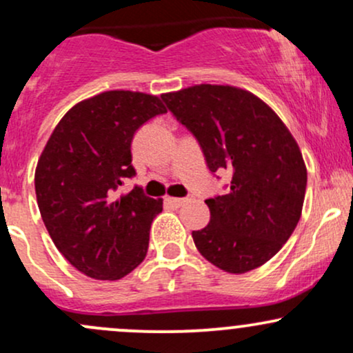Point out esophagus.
<instances>
[{
  "label": "esophagus",
  "mask_w": 353,
  "mask_h": 353,
  "mask_svg": "<svg viewBox=\"0 0 353 353\" xmlns=\"http://www.w3.org/2000/svg\"><path fill=\"white\" fill-rule=\"evenodd\" d=\"M189 201H190L189 197H168V199H165V202L174 205V208H181V205H184L185 202H189Z\"/></svg>",
  "instance_id": "esophagus-1"
}]
</instances>
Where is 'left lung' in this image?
Returning <instances> with one entry per match:
<instances>
[{
  "label": "left lung",
  "mask_w": 353,
  "mask_h": 353,
  "mask_svg": "<svg viewBox=\"0 0 353 353\" xmlns=\"http://www.w3.org/2000/svg\"><path fill=\"white\" fill-rule=\"evenodd\" d=\"M192 132L210 172L232 176L228 194L205 201L210 222L192 230L205 259L244 274L272 259L302 214L307 169L281 117L252 92L199 84L161 96Z\"/></svg>",
  "instance_id": "8db88e82"
}]
</instances>
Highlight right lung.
<instances>
[{"mask_svg": "<svg viewBox=\"0 0 353 353\" xmlns=\"http://www.w3.org/2000/svg\"><path fill=\"white\" fill-rule=\"evenodd\" d=\"M165 108L157 96L106 91L72 106L38 161L34 189L48 232L71 265L98 281H117L144 261L163 201L134 185L131 143Z\"/></svg>", "mask_w": 353, "mask_h": 353, "instance_id": "1", "label": "right lung"}]
</instances>
